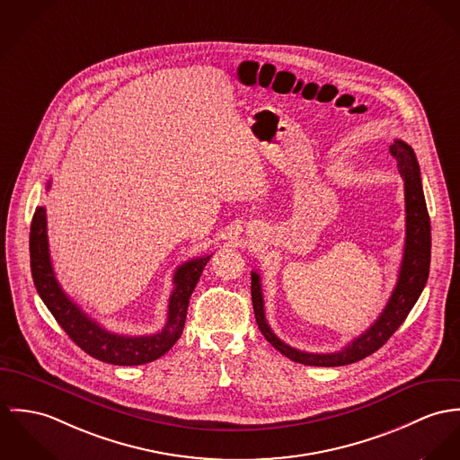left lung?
<instances>
[{
	"label": "left lung",
	"instance_id": "obj_1",
	"mask_svg": "<svg viewBox=\"0 0 460 460\" xmlns=\"http://www.w3.org/2000/svg\"><path fill=\"white\" fill-rule=\"evenodd\" d=\"M390 154L397 160L399 172L404 180V198H406V243L404 257L397 279V286L381 312V315L367 328L359 337L351 341L342 351L337 353H306L295 349L282 342L270 328L264 317V300L261 289V277L252 271V305H254L255 321L264 335V339L284 357L314 367H341L359 361L363 358L376 353L404 323L411 308L420 298L430 268V218L425 205V196L421 189L420 165L416 155L408 143L395 139L390 145Z\"/></svg>",
	"mask_w": 460,
	"mask_h": 460
}]
</instances>
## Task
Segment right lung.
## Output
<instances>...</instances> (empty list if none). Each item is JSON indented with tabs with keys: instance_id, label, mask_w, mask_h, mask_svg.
<instances>
[{
	"instance_id": "1",
	"label": "right lung",
	"mask_w": 460,
	"mask_h": 460,
	"mask_svg": "<svg viewBox=\"0 0 460 460\" xmlns=\"http://www.w3.org/2000/svg\"><path fill=\"white\" fill-rule=\"evenodd\" d=\"M51 181L48 183V189ZM211 255L190 259L183 262L174 273V289L167 306V323L162 332L155 335H119L102 328L97 321L88 317L61 289L52 270L48 218L46 208L35 209L30 231V259L35 288L42 302L51 310L58 324L66 335L90 357L111 365H143L165 355L181 337L189 300Z\"/></svg>"
}]
</instances>
